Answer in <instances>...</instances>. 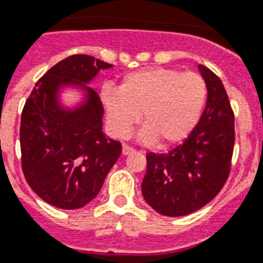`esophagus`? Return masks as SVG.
Instances as JSON below:
<instances>
[{"label": "esophagus", "mask_w": 263, "mask_h": 263, "mask_svg": "<svg viewBox=\"0 0 263 263\" xmlns=\"http://www.w3.org/2000/svg\"><path fill=\"white\" fill-rule=\"evenodd\" d=\"M135 149L132 148L131 145H128V144H123V155H129L131 152H134Z\"/></svg>", "instance_id": "34e87169"}]
</instances>
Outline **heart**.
Instances as JSON below:
<instances>
[{
	"mask_svg": "<svg viewBox=\"0 0 263 263\" xmlns=\"http://www.w3.org/2000/svg\"><path fill=\"white\" fill-rule=\"evenodd\" d=\"M206 96L202 76L170 68L132 72L123 77L119 89L104 87L100 93L108 127L115 136L125 138L140 118V140L155 142L159 147L178 144L190 135Z\"/></svg>",
	"mask_w": 263,
	"mask_h": 263,
	"instance_id": "b5f03b06",
	"label": "heart"
}]
</instances>
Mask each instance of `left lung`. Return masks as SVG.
I'll return each instance as SVG.
<instances>
[{"mask_svg":"<svg viewBox=\"0 0 263 263\" xmlns=\"http://www.w3.org/2000/svg\"><path fill=\"white\" fill-rule=\"evenodd\" d=\"M207 87L206 108L182 144L167 154H147L142 182L145 202L165 217H183L213 200L231 168L234 112L219 77L199 65Z\"/></svg>","mask_w":263,"mask_h":263,"instance_id":"left-lung-1","label":"left lung"}]
</instances>
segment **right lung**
<instances>
[{
    "mask_svg": "<svg viewBox=\"0 0 263 263\" xmlns=\"http://www.w3.org/2000/svg\"><path fill=\"white\" fill-rule=\"evenodd\" d=\"M111 64L73 54L53 65L36 83L24 105L20 125L21 164L30 189L52 206L74 210L100 191L121 154L120 142L103 132L104 108L85 84ZM63 85H80L87 100L72 111L63 110L57 92Z\"/></svg>",
    "mask_w": 263,
    "mask_h": 263,
    "instance_id": "add662e5",
    "label": "right lung"
}]
</instances>
